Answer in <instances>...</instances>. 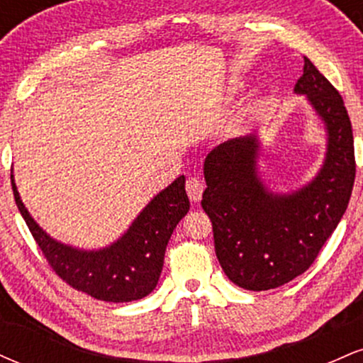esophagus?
Masks as SVG:
<instances>
[{
	"instance_id": "obj_1",
	"label": "esophagus",
	"mask_w": 363,
	"mask_h": 363,
	"mask_svg": "<svg viewBox=\"0 0 363 363\" xmlns=\"http://www.w3.org/2000/svg\"><path fill=\"white\" fill-rule=\"evenodd\" d=\"M203 189H205V186H203V182L199 179L189 177L186 181V193L189 196L191 201L198 203L203 196Z\"/></svg>"
}]
</instances>
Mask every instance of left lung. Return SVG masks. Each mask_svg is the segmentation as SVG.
<instances>
[{
	"label": "left lung",
	"instance_id": "8db88e82",
	"mask_svg": "<svg viewBox=\"0 0 363 363\" xmlns=\"http://www.w3.org/2000/svg\"><path fill=\"white\" fill-rule=\"evenodd\" d=\"M328 129L318 177L291 194H273L256 174V136L228 140L208 153L201 206L213 225L215 252L228 280L261 291L285 285L311 268L347 211L355 182V148L340 91L303 57L295 83Z\"/></svg>",
	"mask_w": 363,
	"mask_h": 363
}]
</instances>
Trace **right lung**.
I'll list each match as a JSON object with an SVG mask.
<instances>
[{"instance_id": "add662e5", "label": "right lung", "mask_w": 363, "mask_h": 363, "mask_svg": "<svg viewBox=\"0 0 363 363\" xmlns=\"http://www.w3.org/2000/svg\"><path fill=\"white\" fill-rule=\"evenodd\" d=\"M184 176L157 194L118 242L101 251H78L51 239L28 215L11 176L15 203L52 272L74 290L104 302H131L157 286L165 247L189 211Z\"/></svg>"}]
</instances>
